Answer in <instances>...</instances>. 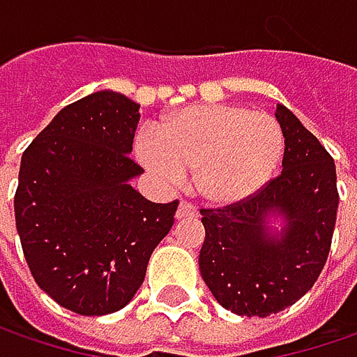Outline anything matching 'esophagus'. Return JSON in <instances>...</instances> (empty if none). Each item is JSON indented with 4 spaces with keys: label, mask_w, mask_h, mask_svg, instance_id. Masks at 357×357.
<instances>
[{
    "label": "esophagus",
    "mask_w": 357,
    "mask_h": 357,
    "mask_svg": "<svg viewBox=\"0 0 357 357\" xmlns=\"http://www.w3.org/2000/svg\"><path fill=\"white\" fill-rule=\"evenodd\" d=\"M176 220H183V218H192V216H197V208L190 204V202H186V200H181V204H178V208H176Z\"/></svg>",
    "instance_id": "1"
}]
</instances>
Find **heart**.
<instances>
[{
	"label": "heart",
	"instance_id": "heart-1",
	"mask_svg": "<svg viewBox=\"0 0 357 357\" xmlns=\"http://www.w3.org/2000/svg\"><path fill=\"white\" fill-rule=\"evenodd\" d=\"M278 121L236 105H197L167 117L155 135H141L137 155L165 186L186 171L200 199L228 206L250 199L272 178L284 155Z\"/></svg>",
	"mask_w": 357,
	"mask_h": 357
}]
</instances>
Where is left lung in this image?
Wrapping results in <instances>:
<instances>
[{
    "mask_svg": "<svg viewBox=\"0 0 357 357\" xmlns=\"http://www.w3.org/2000/svg\"><path fill=\"white\" fill-rule=\"evenodd\" d=\"M284 132L282 172L227 208H202V280L222 308L266 318L318 280L336 227V165L294 113L276 105Z\"/></svg>",
    "mask_w": 357,
    "mask_h": 357,
    "instance_id": "1",
    "label": "left lung"
}]
</instances>
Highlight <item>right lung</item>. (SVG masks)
I'll return each mask as SVG.
<instances>
[{
    "label": "right lung",
    "instance_id": "right-lung-1",
    "mask_svg": "<svg viewBox=\"0 0 357 357\" xmlns=\"http://www.w3.org/2000/svg\"><path fill=\"white\" fill-rule=\"evenodd\" d=\"M139 107L97 91L61 109L23 153L15 227L37 286L81 316L125 308L144 280L178 202L155 204L130 186Z\"/></svg>",
    "mask_w": 357,
    "mask_h": 357
}]
</instances>
